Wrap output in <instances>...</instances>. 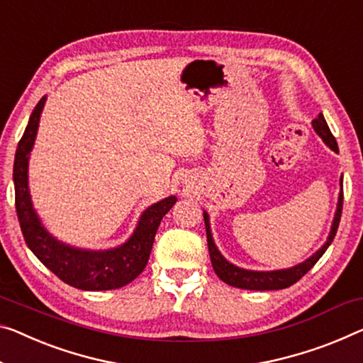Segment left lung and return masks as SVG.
Here are the masks:
<instances>
[{"label": "left lung", "mask_w": 363, "mask_h": 363, "mask_svg": "<svg viewBox=\"0 0 363 363\" xmlns=\"http://www.w3.org/2000/svg\"><path fill=\"white\" fill-rule=\"evenodd\" d=\"M315 131L323 138L328 146H330L333 150L337 149V143L336 138L333 136V133L328 126L325 116L321 113L318 115V118L311 121ZM342 185V182H341ZM342 201H344V194L342 191L339 193V203H337V211L336 216H334V222L331 227V233L328 237V242L323 245V247L318 250V252L308 258L303 263H300L297 266L291 267V269H281V271H271V272H258V271H247V269H240V267L233 266L228 263V261L219 253V250L216 248V245L213 242V235H211V227H209V217L204 213V224H206V235H208V248H209V256H211V263H213L214 272L220 281H224L225 284L232 287H238V289H247V291H279V289H286L294 286L295 282L300 281L306 272H308L311 267L316 264V261L321 258L325 252L330 247L331 242L336 237L337 227H339V220H341V214H342Z\"/></svg>", "instance_id": "obj_1"}]
</instances>
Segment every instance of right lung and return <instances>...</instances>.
Instances as JSON below:
<instances>
[{
    "label": "right lung",
    "instance_id": "add662e5",
    "mask_svg": "<svg viewBox=\"0 0 363 363\" xmlns=\"http://www.w3.org/2000/svg\"><path fill=\"white\" fill-rule=\"evenodd\" d=\"M43 104L45 97H42L33 108L14 157L16 211L22 235L27 247L42 261L43 266H47L55 276L69 286L81 291H111L123 287L135 281L146 267L160 220L177 203V198L169 196L144 211L131 238L115 250L87 252L57 242L38 220L27 186V164L35 141Z\"/></svg>",
    "mask_w": 363,
    "mask_h": 363
}]
</instances>
